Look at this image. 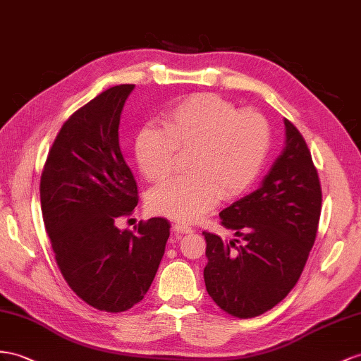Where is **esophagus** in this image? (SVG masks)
<instances>
[{
    "mask_svg": "<svg viewBox=\"0 0 361 361\" xmlns=\"http://www.w3.org/2000/svg\"><path fill=\"white\" fill-rule=\"evenodd\" d=\"M173 232L181 233V235H188V233L193 232V228L190 226H188V224L177 223V224H173Z\"/></svg>",
    "mask_w": 361,
    "mask_h": 361,
    "instance_id": "34e87169",
    "label": "esophagus"
}]
</instances>
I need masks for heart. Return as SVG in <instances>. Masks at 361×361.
<instances>
[{
	"label": "heart",
	"mask_w": 361,
	"mask_h": 361,
	"mask_svg": "<svg viewBox=\"0 0 361 361\" xmlns=\"http://www.w3.org/2000/svg\"><path fill=\"white\" fill-rule=\"evenodd\" d=\"M271 146V128L259 111L238 106L214 92H198L164 111L160 128L135 138V160L146 180L163 181L189 152L186 171L147 198V207L184 223L214 209L221 195L235 198L259 175Z\"/></svg>",
	"instance_id": "b5f03b06"
}]
</instances>
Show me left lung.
Wrapping results in <instances>:
<instances>
[{"label": "left lung", "mask_w": 361, "mask_h": 361, "mask_svg": "<svg viewBox=\"0 0 361 361\" xmlns=\"http://www.w3.org/2000/svg\"><path fill=\"white\" fill-rule=\"evenodd\" d=\"M286 143L259 189L219 214L241 238H206L204 282L218 307L238 319L267 312L298 283L317 236L322 188L307 142L285 118Z\"/></svg>", "instance_id": "obj_1"}]
</instances>
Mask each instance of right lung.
<instances>
[{
	"instance_id": "1",
	"label": "right lung",
	"mask_w": 361,
	"mask_h": 361,
	"mask_svg": "<svg viewBox=\"0 0 361 361\" xmlns=\"http://www.w3.org/2000/svg\"><path fill=\"white\" fill-rule=\"evenodd\" d=\"M133 84L100 92L73 113L54 138L41 175V209L54 259L90 307L122 312L140 302L159 270L171 224L116 221L133 214L137 183L118 146L120 114Z\"/></svg>"
}]
</instances>
